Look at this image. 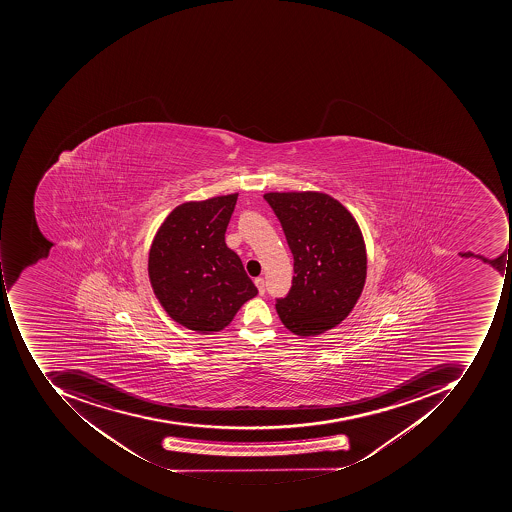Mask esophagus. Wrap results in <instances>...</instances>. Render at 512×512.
Here are the masks:
<instances>
[{"label": "esophagus", "instance_id": "esophagus-1", "mask_svg": "<svg viewBox=\"0 0 512 512\" xmlns=\"http://www.w3.org/2000/svg\"><path fill=\"white\" fill-rule=\"evenodd\" d=\"M255 286L258 288V294L264 295L266 292V286H264V280L261 277L255 278Z\"/></svg>", "mask_w": 512, "mask_h": 512}]
</instances>
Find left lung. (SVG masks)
<instances>
[{
  "instance_id": "left-lung-1",
  "label": "left lung",
  "mask_w": 512,
  "mask_h": 512,
  "mask_svg": "<svg viewBox=\"0 0 512 512\" xmlns=\"http://www.w3.org/2000/svg\"><path fill=\"white\" fill-rule=\"evenodd\" d=\"M294 255L288 295L277 298L281 323L314 337L348 317L366 280L365 240L351 212L321 192L264 194Z\"/></svg>"
}]
</instances>
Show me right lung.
Masks as SVG:
<instances>
[{"instance_id": "obj_1", "label": "right lung", "mask_w": 512, "mask_h": 512, "mask_svg": "<svg viewBox=\"0 0 512 512\" xmlns=\"http://www.w3.org/2000/svg\"><path fill=\"white\" fill-rule=\"evenodd\" d=\"M238 194L180 204L158 229L149 278L164 311L200 334L221 331L258 294L224 234Z\"/></svg>"}]
</instances>
